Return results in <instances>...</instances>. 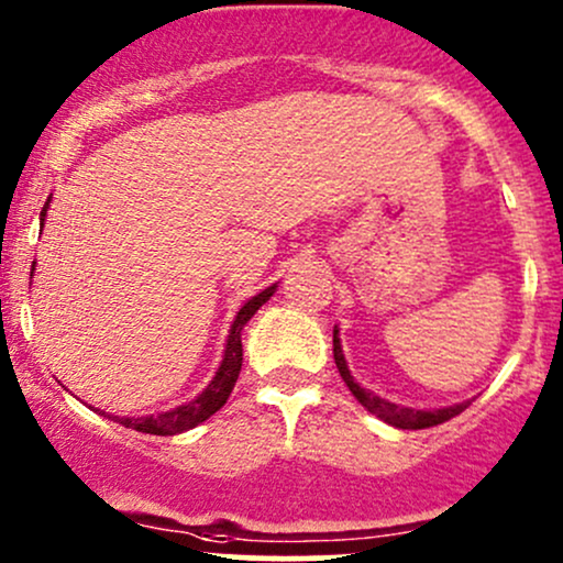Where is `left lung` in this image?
I'll return each mask as SVG.
<instances>
[{
    "instance_id": "obj_1",
    "label": "left lung",
    "mask_w": 563,
    "mask_h": 563,
    "mask_svg": "<svg viewBox=\"0 0 563 563\" xmlns=\"http://www.w3.org/2000/svg\"><path fill=\"white\" fill-rule=\"evenodd\" d=\"M333 361H336L339 374H342L344 385L350 387V393L357 398V404H361L363 409L372 411L374 417H379L382 422L393 424V428H400V430L435 428V424L449 422V419L456 417V413H462V411L467 409V406H471V400H465V404L446 406V409H430V411H424V409H409V406L390 404V400L379 398V395H374L372 390H363V387L355 382V376L350 374L347 361H344L342 342H339V329H333Z\"/></svg>"
}]
</instances>
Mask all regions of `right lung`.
Listing matches in <instances>:
<instances>
[{"label":"right lung","instance_id":"obj_1","mask_svg":"<svg viewBox=\"0 0 563 563\" xmlns=\"http://www.w3.org/2000/svg\"><path fill=\"white\" fill-rule=\"evenodd\" d=\"M47 206H51V197H47L45 208H42V213H40L42 224H45ZM34 264H31V267H34ZM275 288H277V283L275 286L264 288L262 294L251 296V299L240 307L238 318H234V323L230 329V336H227L224 361H221L219 372H216L211 385L197 395L195 400H189V404H184V406H176V409H170V411L157 413V417H154V413L152 417H114V422L120 419V424H125V428H133L139 432H150V435H176V432L197 428V424L206 422L208 417H213V413L227 404V398H230L234 382H238V376H240V366H243V342H240L243 325L249 323L253 314H256V310L264 305V301H269V296L275 294Z\"/></svg>","mask_w":563,"mask_h":563}]
</instances>
